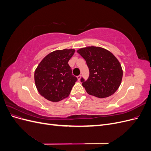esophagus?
<instances>
[{
    "label": "esophagus",
    "mask_w": 151,
    "mask_h": 151,
    "mask_svg": "<svg viewBox=\"0 0 151 151\" xmlns=\"http://www.w3.org/2000/svg\"><path fill=\"white\" fill-rule=\"evenodd\" d=\"M77 77V79H78V81H80L81 80V76L79 75Z\"/></svg>",
    "instance_id": "obj_1"
}]
</instances>
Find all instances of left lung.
Here are the masks:
<instances>
[{"label":"left lung","mask_w":151,"mask_h":151,"mask_svg":"<svg viewBox=\"0 0 151 151\" xmlns=\"http://www.w3.org/2000/svg\"><path fill=\"white\" fill-rule=\"evenodd\" d=\"M89 70V78L81 79L90 95L104 98L116 92L122 83L123 70L119 61L108 50L99 47H88L77 50Z\"/></svg>","instance_id":"obj_1"}]
</instances>
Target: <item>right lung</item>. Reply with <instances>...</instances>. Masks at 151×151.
Wrapping results in <instances>:
<instances>
[{
    "instance_id": "add662e5",
    "label": "right lung",
    "mask_w": 151,
    "mask_h": 151,
    "mask_svg": "<svg viewBox=\"0 0 151 151\" xmlns=\"http://www.w3.org/2000/svg\"><path fill=\"white\" fill-rule=\"evenodd\" d=\"M74 49L55 50L48 54L35 72V82L39 93L50 101L67 98L77 78L68 63Z\"/></svg>"
}]
</instances>
